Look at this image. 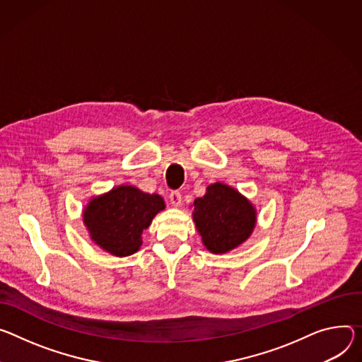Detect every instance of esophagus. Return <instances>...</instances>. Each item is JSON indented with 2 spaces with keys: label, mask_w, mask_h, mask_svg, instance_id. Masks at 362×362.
<instances>
[{
  "label": "esophagus",
  "mask_w": 362,
  "mask_h": 362,
  "mask_svg": "<svg viewBox=\"0 0 362 362\" xmlns=\"http://www.w3.org/2000/svg\"><path fill=\"white\" fill-rule=\"evenodd\" d=\"M169 199H170V204L175 206V208H179L182 205V194L179 190H173L170 194H169Z\"/></svg>",
  "instance_id": "esophagus-1"
}]
</instances>
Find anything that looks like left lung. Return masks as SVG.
Segmentation results:
<instances>
[{
	"instance_id": "obj_1",
	"label": "left lung",
	"mask_w": 362,
	"mask_h": 362,
	"mask_svg": "<svg viewBox=\"0 0 362 362\" xmlns=\"http://www.w3.org/2000/svg\"><path fill=\"white\" fill-rule=\"evenodd\" d=\"M193 221L202 243L214 254H225L241 245L252 234L257 212L234 187L214 183L202 198L193 202Z\"/></svg>"
}]
</instances>
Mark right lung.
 <instances>
[{"instance_id":"1","label":"right lung","mask_w":362,"mask_h":362,"mask_svg":"<svg viewBox=\"0 0 362 362\" xmlns=\"http://www.w3.org/2000/svg\"><path fill=\"white\" fill-rule=\"evenodd\" d=\"M164 208L157 193L118 186L90 199L83 209V223L98 247L115 257H127L140 250L143 231Z\"/></svg>"}]
</instances>
